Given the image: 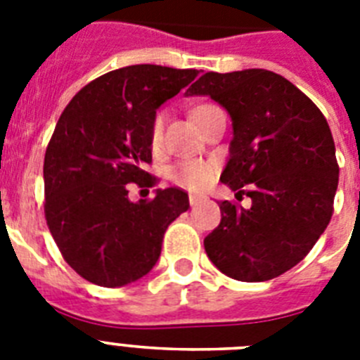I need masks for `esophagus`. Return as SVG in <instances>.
Returning a JSON list of instances; mask_svg holds the SVG:
<instances>
[{
  "label": "esophagus",
  "instance_id": "1",
  "mask_svg": "<svg viewBox=\"0 0 360 360\" xmlns=\"http://www.w3.org/2000/svg\"><path fill=\"white\" fill-rule=\"evenodd\" d=\"M203 199H205V195H199V194H190L188 195V201H190V205H192V207H195V205L201 203Z\"/></svg>",
  "mask_w": 360,
  "mask_h": 360
}]
</instances>
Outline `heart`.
I'll return each mask as SVG.
<instances>
[{
    "mask_svg": "<svg viewBox=\"0 0 360 360\" xmlns=\"http://www.w3.org/2000/svg\"><path fill=\"white\" fill-rule=\"evenodd\" d=\"M208 105H199L195 108L194 115H198L199 111H203ZM162 128H165V115L159 113L153 119L152 124V144L157 146L161 143L162 139ZM214 177V166L207 161H199V159H192V161H185L177 165L172 170V179H174L175 185L183 186V188L188 190H201L212 181Z\"/></svg>",
    "mask_w": 360,
    "mask_h": 360,
    "instance_id": "1",
    "label": "heart"
}]
</instances>
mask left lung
Masks as SVG:
<instances>
[{"label":"left lung","mask_w":360,"mask_h":360,"mask_svg":"<svg viewBox=\"0 0 360 360\" xmlns=\"http://www.w3.org/2000/svg\"><path fill=\"white\" fill-rule=\"evenodd\" d=\"M185 95L210 96L231 115L221 183L252 201L250 208L219 203L207 256L241 282L280 276L306 258L333 214L339 165L328 120L309 96L267 69L205 72Z\"/></svg>","instance_id":"obj_1"}]
</instances>
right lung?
I'll return each instance as SVG.
<instances>
[{
    "mask_svg": "<svg viewBox=\"0 0 360 360\" xmlns=\"http://www.w3.org/2000/svg\"><path fill=\"white\" fill-rule=\"evenodd\" d=\"M195 69L141 63L105 72L60 115L44 161L45 219L63 259L87 282L122 288L161 256L165 232L190 207L181 188L128 199L129 183L153 186L155 111L188 86Z\"/></svg>",
    "mask_w": 360,
    "mask_h": 360,
    "instance_id": "add662e5",
    "label": "right lung"
}]
</instances>
